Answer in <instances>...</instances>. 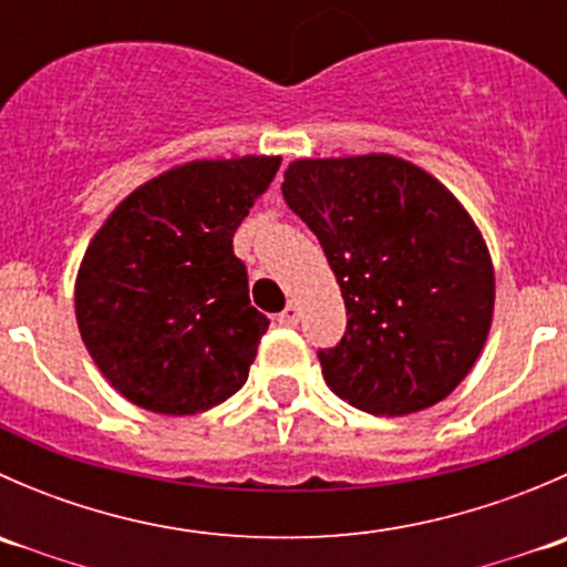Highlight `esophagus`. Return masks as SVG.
Wrapping results in <instances>:
<instances>
[{
    "label": "esophagus",
    "instance_id": "34e87169",
    "mask_svg": "<svg viewBox=\"0 0 567 567\" xmlns=\"http://www.w3.org/2000/svg\"><path fill=\"white\" fill-rule=\"evenodd\" d=\"M299 318H301V312H299V307L293 305V301H290L288 307H285L282 312H279V323L282 326H299Z\"/></svg>",
    "mask_w": 567,
    "mask_h": 567
}]
</instances>
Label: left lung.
<instances>
[{"instance_id": "8db88e82", "label": "left lung", "mask_w": 567, "mask_h": 567, "mask_svg": "<svg viewBox=\"0 0 567 567\" xmlns=\"http://www.w3.org/2000/svg\"><path fill=\"white\" fill-rule=\"evenodd\" d=\"M282 194L346 299V334L318 351L329 390L384 416L447 398L494 318V262L453 192L416 164L370 153L299 158Z\"/></svg>"}]
</instances>
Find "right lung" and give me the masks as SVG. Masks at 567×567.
Returning <instances> with one entry per match:
<instances>
[{"instance_id":"1","label":"right lung","mask_w":567,"mask_h":567,"mask_svg":"<svg viewBox=\"0 0 567 567\" xmlns=\"http://www.w3.org/2000/svg\"><path fill=\"white\" fill-rule=\"evenodd\" d=\"M279 164H181L134 188L95 233L79 266L76 323L125 400L186 416L247 384L268 318L249 305L233 236Z\"/></svg>"}]
</instances>
